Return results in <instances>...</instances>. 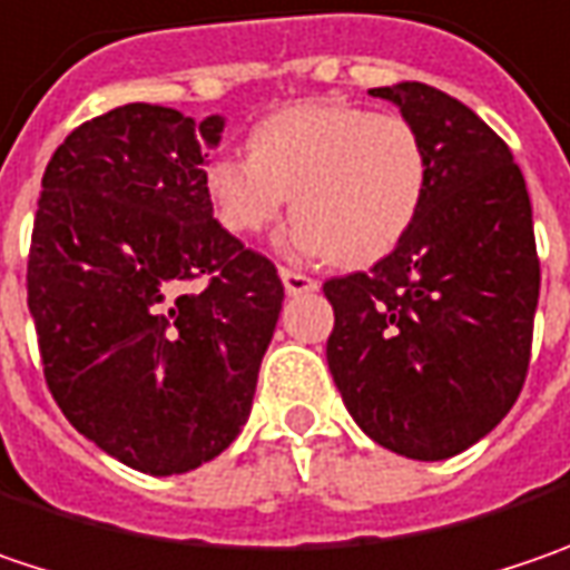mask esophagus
<instances>
[{"label":"esophagus","mask_w":570,"mask_h":570,"mask_svg":"<svg viewBox=\"0 0 570 570\" xmlns=\"http://www.w3.org/2000/svg\"><path fill=\"white\" fill-rule=\"evenodd\" d=\"M278 275H282V282H285V292L288 295H307V292H314L317 288V278H311V275H304V272L298 269H278Z\"/></svg>","instance_id":"1"}]
</instances>
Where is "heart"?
Segmentation results:
<instances>
[{
    "mask_svg": "<svg viewBox=\"0 0 570 570\" xmlns=\"http://www.w3.org/2000/svg\"><path fill=\"white\" fill-rule=\"evenodd\" d=\"M430 186L420 130L350 101H301L263 118L249 157L205 169L220 224L263 234L295 198L288 246L340 266H372L407 237Z\"/></svg>",
    "mask_w": 570,
    "mask_h": 570,
    "instance_id": "1",
    "label": "heart"
}]
</instances>
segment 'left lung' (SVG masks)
<instances>
[{"label": "left lung", "mask_w": 570, "mask_h": 570, "mask_svg": "<svg viewBox=\"0 0 570 570\" xmlns=\"http://www.w3.org/2000/svg\"><path fill=\"white\" fill-rule=\"evenodd\" d=\"M420 130L430 186L407 237L330 278V375L362 433L440 462L484 440L527 382L539 256L527 179L469 105L426 82L368 89Z\"/></svg>", "instance_id": "8db88e82"}]
</instances>
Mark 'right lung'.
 Listing matches in <instances>:
<instances>
[{
    "label": "right lung",
    "instance_id": "right-lung-1",
    "mask_svg": "<svg viewBox=\"0 0 570 570\" xmlns=\"http://www.w3.org/2000/svg\"><path fill=\"white\" fill-rule=\"evenodd\" d=\"M224 118L130 101L79 125L41 179L28 311L72 426L144 474H183L240 436L282 278L214 220Z\"/></svg>",
    "mask_w": 570,
    "mask_h": 570
}]
</instances>
